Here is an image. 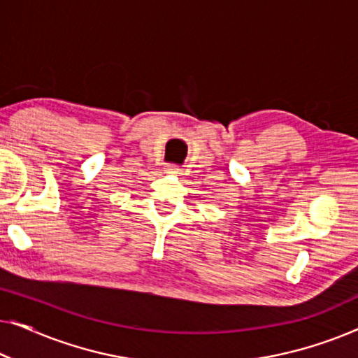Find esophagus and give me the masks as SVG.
I'll use <instances>...</instances> for the list:
<instances>
[{
	"mask_svg": "<svg viewBox=\"0 0 358 358\" xmlns=\"http://www.w3.org/2000/svg\"><path fill=\"white\" fill-rule=\"evenodd\" d=\"M164 171L168 174H173V176H179L180 173H182V169H180L179 166H176V164H166Z\"/></svg>",
	"mask_w": 358,
	"mask_h": 358,
	"instance_id": "1",
	"label": "esophagus"
}]
</instances>
